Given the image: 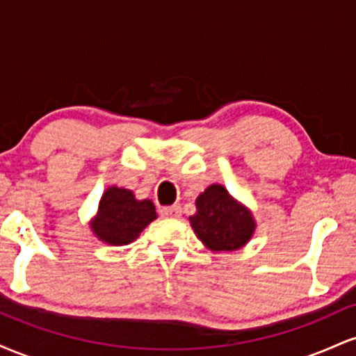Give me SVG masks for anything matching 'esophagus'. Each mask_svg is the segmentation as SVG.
Instances as JSON below:
<instances>
[{"label":"esophagus","mask_w":356,"mask_h":356,"mask_svg":"<svg viewBox=\"0 0 356 356\" xmlns=\"http://www.w3.org/2000/svg\"><path fill=\"white\" fill-rule=\"evenodd\" d=\"M181 212H182L181 206H177V204H174V206L161 207V214L164 216V218H179Z\"/></svg>","instance_id":"34e87169"}]
</instances>
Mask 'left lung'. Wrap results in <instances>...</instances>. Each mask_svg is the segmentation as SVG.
<instances>
[{"instance_id":"obj_1","label":"left lung","mask_w":356,"mask_h":356,"mask_svg":"<svg viewBox=\"0 0 356 356\" xmlns=\"http://www.w3.org/2000/svg\"><path fill=\"white\" fill-rule=\"evenodd\" d=\"M197 212L191 224L197 238L216 251H231L248 243L254 231L251 214L227 194L222 186H211L195 201Z\"/></svg>"}]
</instances>
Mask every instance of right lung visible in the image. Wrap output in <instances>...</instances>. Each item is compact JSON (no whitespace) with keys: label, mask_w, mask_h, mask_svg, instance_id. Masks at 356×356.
I'll list each match as a JSON object with an SVG mask.
<instances>
[{"label":"right lung","mask_w":356,"mask_h":356,"mask_svg":"<svg viewBox=\"0 0 356 356\" xmlns=\"http://www.w3.org/2000/svg\"><path fill=\"white\" fill-rule=\"evenodd\" d=\"M155 218L152 201H137L130 191L110 187L102 197L92 227L97 238L122 246L136 241Z\"/></svg>","instance_id":"obj_1"}]
</instances>
